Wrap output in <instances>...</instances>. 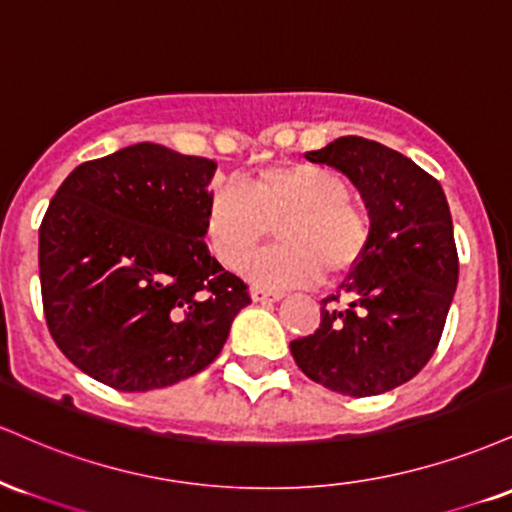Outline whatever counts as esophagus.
Returning a JSON list of instances; mask_svg holds the SVG:
<instances>
[{
	"mask_svg": "<svg viewBox=\"0 0 512 512\" xmlns=\"http://www.w3.org/2000/svg\"><path fill=\"white\" fill-rule=\"evenodd\" d=\"M251 299L258 304H273L280 302L282 294L280 292H266V290H251Z\"/></svg>",
	"mask_w": 512,
	"mask_h": 512,
	"instance_id": "obj_1",
	"label": "esophagus"
}]
</instances>
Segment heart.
<instances>
[{
  "label": "heart",
  "instance_id": "1",
  "mask_svg": "<svg viewBox=\"0 0 512 512\" xmlns=\"http://www.w3.org/2000/svg\"><path fill=\"white\" fill-rule=\"evenodd\" d=\"M275 230L280 246L263 251L246 268L261 290H292L323 278H342L369 246V213L350 198L338 172L309 162L258 170L249 186L218 184L210 191L203 230L222 266L239 270Z\"/></svg>",
  "mask_w": 512,
  "mask_h": 512
}]
</instances>
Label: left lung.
Here are the masks:
<instances>
[{
    "label": "left lung",
    "instance_id": "8db88e82",
    "mask_svg": "<svg viewBox=\"0 0 512 512\" xmlns=\"http://www.w3.org/2000/svg\"><path fill=\"white\" fill-rule=\"evenodd\" d=\"M357 186L371 234L362 261L321 306L314 335L292 340L311 381L350 398L402 386L424 369L441 340L458 287L453 218L441 184L398 150L342 136L306 153ZM350 296L347 310L332 304Z\"/></svg>",
    "mask_w": 512,
    "mask_h": 512
}]
</instances>
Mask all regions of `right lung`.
<instances>
[{
	"mask_svg": "<svg viewBox=\"0 0 512 512\" xmlns=\"http://www.w3.org/2000/svg\"><path fill=\"white\" fill-rule=\"evenodd\" d=\"M213 160L136 143L78 165L40 225L47 328L71 364L124 393L174 386L218 357L246 285L210 256Z\"/></svg>",
	"mask_w": 512,
	"mask_h": 512,
	"instance_id": "1",
	"label": "right lung"
}]
</instances>
